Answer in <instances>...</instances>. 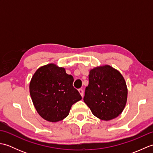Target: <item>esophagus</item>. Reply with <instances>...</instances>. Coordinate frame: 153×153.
<instances>
[{
  "mask_svg": "<svg viewBox=\"0 0 153 153\" xmlns=\"http://www.w3.org/2000/svg\"><path fill=\"white\" fill-rule=\"evenodd\" d=\"M78 91H79V93H80L81 96H82V97H83V95H84V93H83V89H79Z\"/></svg>",
  "mask_w": 153,
  "mask_h": 153,
  "instance_id": "obj_1",
  "label": "esophagus"
}]
</instances>
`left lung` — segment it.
<instances>
[{
    "label": "left lung",
    "mask_w": 153,
    "mask_h": 153,
    "mask_svg": "<svg viewBox=\"0 0 153 153\" xmlns=\"http://www.w3.org/2000/svg\"><path fill=\"white\" fill-rule=\"evenodd\" d=\"M127 99L126 81L118 70L105 65L89 71L83 100L94 116L105 121L116 118L124 109Z\"/></svg>",
    "instance_id": "8db88e82"
}]
</instances>
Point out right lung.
<instances>
[{
    "instance_id": "1",
    "label": "right lung",
    "mask_w": 153,
    "mask_h": 153,
    "mask_svg": "<svg viewBox=\"0 0 153 153\" xmlns=\"http://www.w3.org/2000/svg\"><path fill=\"white\" fill-rule=\"evenodd\" d=\"M73 82V76L56 64L51 63L38 68L31 79L30 93L41 118L51 122L66 118L71 106L82 99Z\"/></svg>"
}]
</instances>
